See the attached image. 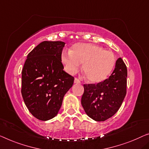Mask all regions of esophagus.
Returning a JSON list of instances; mask_svg holds the SVG:
<instances>
[{"label":"esophagus","mask_w":149,"mask_h":149,"mask_svg":"<svg viewBox=\"0 0 149 149\" xmlns=\"http://www.w3.org/2000/svg\"><path fill=\"white\" fill-rule=\"evenodd\" d=\"M74 83L75 84H79L80 83V81H79V79L78 78L75 77V78L74 79Z\"/></svg>","instance_id":"esophagus-1"}]
</instances>
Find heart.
Listing matches in <instances>:
<instances>
[{
  "instance_id": "1",
  "label": "heart",
  "mask_w": 149,
  "mask_h": 149,
  "mask_svg": "<svg viewBox=\"0 0 149 149\" xmlns=\"http://www.w3.org/2000/svg\"><path fill=\"white\" fill-rule=\"evenodd\" d=\"M61 61L70 74L82 70L88 81L92 83L103 81L110 74L116 64V57L111 51L92 43H76L70 52H63Z\"/></svg>"
}]
</instances>
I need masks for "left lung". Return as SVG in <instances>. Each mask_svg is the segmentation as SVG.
I'll return each mask as SVG.
<instances>
[{"instance_id": "1", "label": "left lung", "mask_w": 149, "mask_h": 149, "mask_svg": "<svg viewBox=\"0 0 149 149\" xmlns=\"http://www.w3.org/2000/svg\"><path fill=\"white\" fill-rule=\"evenodd\" d=\"M126 78L127 68L122 58H119L108 78L97 84H84L81 102L88 116L99 122L114 116L126 94Z\"/></svg>"}]
</instances>
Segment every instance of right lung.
I'll use <instances>...</instances> for the list:
<instances>
[{
	"label": "right lung",
	"instance_id": "add662e5",
	"mask_svg": "<svg viewBox=\"0 0 149 149\" xmlns=\"http://www.w3.org/2000/svg\"><path fill=\"white\" fill-rule=\"evenodd\" d=\"M62 41H43L27 55L22 70L21 94L33 116L46 121L60 109L74 77L63 70Z\"/></svg>",
	"mask_w": 149,
	"mask_h": 149
}]
</instances>
